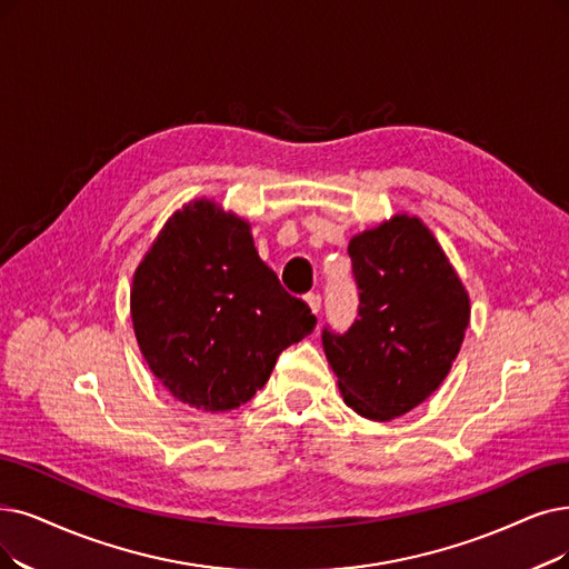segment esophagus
Segmentation results:
<instances>
[{
    "label": "esophagus",
    "instance_id": "esophagus-1",
    "mask_svg": "<svg viewBox=\"0 0 569 569\" xmlns=\"http://www.w3.org/2000/svg\"><path fill=\"white\" fill-rule=\"evenodd\" d=\"M306 303L310 306V310L315 315H320V310H322V297H320V293H306Z\"/></svg>",
    "mask_w": 569,
    "mask_h": 569
}]
</instances>
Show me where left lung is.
<instances>
[{
    "instance_id": "8db88e82",
    "label": "left lung",
    "mask_w": 569,
    "mask_h": 569,
    "mask_svg": "<svg viewBox=\"0 0 569 569\" xmlns=\"http://www.w3.org/2000/svg\"><path fill=\"white\" fill-rule=\"evenodd\" d=\"M357 320L322 346L346 403L392 420L435 392L469 325V297L443 249L416 217H395L350 240Z\"/></svg>"
}]
</instances>
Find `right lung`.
Instances as JSON below:
<instances>
[{
  "label": "right lung",
  "instance_id": "add662e5",
  "mask_svg": "<svg viewBox=\"0 0 569 569\" xmlns=\"http://www.w3.org/2000/svg\"><path fill=\"white\" fill-rule=\"evenodd\" d=\"M134 336L153 376L189 406L231 411L261 390L317 317L257 254L247 221L196 200L134 270Z\"/></svg>",
  "mask_w": 569,
  "mask_h": 569
}]
</instances>
